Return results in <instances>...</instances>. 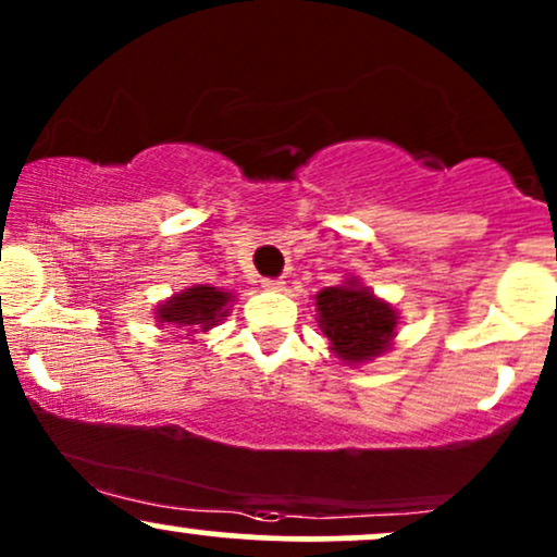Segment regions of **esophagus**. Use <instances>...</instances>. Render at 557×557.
I'll list each match as a JSON object with an SVG mask.
<instances>
[{
    "instance_id": "esophagus-1",
    "label": "esophagus",
    "mask_w": 557,
    "mask_h": 557,
    "mask_svg": "<svg viewBox=\"0 0 557 557\" xmlns=\"http://www.w3.org/2000/svg\"><path fill=\"white\" fill-rule=\"evenodd\" d=\"M261 287H264V290H283L285 280L283 277H261Z\"/></svg>"
}]
</instances>
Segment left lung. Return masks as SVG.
I'll return each mask as SVG.
<instances>
[{"label":"left lung","mask_w":557,"mask_h":557,"mask_svg":"<svg viewBox=\"0 0 557 557\" xmlns=\"http://www.w3.org/2000/svg\"><path fill=\"white\" fill-rule=\"evenodd\" d=\"M319 330L343 361L359 363L387 348L395 332V311L350 280L324 287L317 296Z\"/></svg>","instance_id":"obj_1"}]
</instances>
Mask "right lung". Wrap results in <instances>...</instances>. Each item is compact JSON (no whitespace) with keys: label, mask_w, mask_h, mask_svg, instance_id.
Masks as SVG:
<instances>
[{"label":"right lung","mask_w":557,"mask_h":557,"mask_svg":"<svg viewBox=\"0 0 557 557\" xmlns=\"http://www.w3.org/2000/svg\"><path fill=\"white\" fill-rule=\"evenodd\" d=\"M230 298H233L230 293L216 290V287L196 285L159 306L157 319L162 324H177V327L212 330L222 317H227Z\"/></svg>","instance_id":"right-lung-1"}]
</instances>
